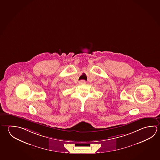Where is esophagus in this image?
Instances as JSON below:
<instances>
[{
    "label": "esophagus",
    "mask_w": 160,
    "mask_h": 160,
    "mask_svg": "<svg viewBox=\"0 0 160 160\" xmlns=\"http://www.w3.org/2000/svg\"><path fill=\"white\" fill-rule=\"evenodd\" d=\"M79 82H80V84H85V83H86V81L82 80H80V81H79Z\"/></svg>",
    "instance_id": "obj_1"
}]
</instances>
